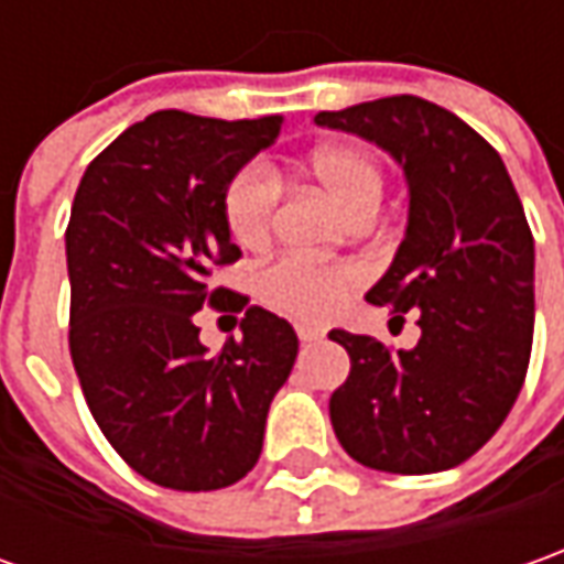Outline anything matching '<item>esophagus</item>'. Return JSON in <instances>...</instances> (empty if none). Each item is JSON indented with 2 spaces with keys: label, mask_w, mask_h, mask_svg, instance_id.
Instances as JSON below:
<instances>
[{
  "label": "esophagus",
  "mask_w": 564,
  "mask_h": 564,
  "mask_svg": "<svg viewBox=\"0 0 564 564\" xmlns=\"http://www.w3.org/2000/svg\"><path fill=\"white\" fill-rule=\"evenodd\" d=\"M296 336L302 343H317V339H324V330L312 327V324H296Z\"/></svg>",
  "instance_id": "34e87169"
}]
</instances>
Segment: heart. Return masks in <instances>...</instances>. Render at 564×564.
<instances>
[{"label":"heart","instance_id":"b5f03b06","mask_svg":"<svg viewBox=\"0 0 564 564\" xmlns=\"http://www.w3.org/2000/svg\"><path fill=\"white\" fill-rule=\"evenodd\" d=\"M308 172L348 218L377 213L382 197V170L361 148L324 144L308 156ZM278 203L281 185L268 166L250 163L234 172L221 194V216L234 243L243 250H262L274 231ZM358 283L361 271L355 265H314L302 259H281L262 271L259 296L290 317L324 321L346 302Z\"/></svg>","mask_w":564,"mask_h":564}]
</instances>
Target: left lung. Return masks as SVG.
Instances as JSON below:
<instances>
[{
  "label": "left lung",
  "instance_id": "left-lung-1",
  "mask_svg": "<svg viewBox=\"0 0 564 564\" xmlns=\"http://www.w3.org/2000/svg\"><path fill=\"white\" fill-rule=\"evenodd\" d=\"M317 126L379 144L404 170L408 231L367 293L392 321L416 312L420 343L389 348L346 330L351 358L330 423L351 459L379 473L459 466L522 392L534 339V237L500 153L416 95L321 110Z\"/></svg>",
  "mask_w": 564,
  "mask_h": 564
}]
</instances>
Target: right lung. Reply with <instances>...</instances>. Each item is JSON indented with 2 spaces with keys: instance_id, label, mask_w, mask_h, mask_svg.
I'll return each mask as SVG.
<instances>
[{
  "instance_id": "1",
  "label": "right lung",
  "mask_w": 564,
  "mask_h": 564,
  "mask_svg": "<svg viewBox=\"0 0 564 564\" xmlns=\"http://www.w3.org/2000/svg\"><path fill=\"white\" fill-rule=\"evenodd\" d=\"M283 117L213 120L156 110L98 153L67 225L70 358L91 416L138 475L218 491L256 466L268 408L296 361V330L250 305L218 355L203 305L240 312L213 283L240 259L221 216L237 170L274 144Z\"/></svg>"
}]
</instances>
